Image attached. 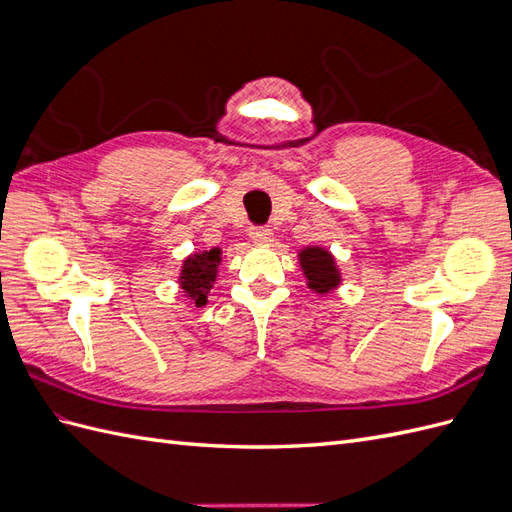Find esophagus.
I'll use <instances>...</instances> for the list:
<instances>
[{
	"mask_svg": "<svg viewBox=\"0 0 512 512\" xmlns=\"http://www.w3.org/2000/svg\"><path fill=\"white\" fill-rule=\"evenodd\" d=\"M250 239L256 245H269L273 241V232L271 228H265V226H254L250 228Z\"/></svg>",
	"mask_w": 512,
	"mask_h": 512,
	"instance_id": "obj_1",
	"label": "esophagus"
}]
</instances>
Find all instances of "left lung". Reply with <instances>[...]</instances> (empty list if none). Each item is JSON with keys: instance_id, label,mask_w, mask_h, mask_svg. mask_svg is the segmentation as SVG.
<instances>
[{"instance_id": "1", "label": "left lung", "mask_w": 512, "mask_h": 512, "mask_svg": "<svg viewBox=\"0 0 512 512\" xmlns=\"http://www.w3.org/2000/svg\"><path fill=\"white\" fill-rule=\"evenodd\" d=\"M307 288L320 297L342 286V271L337 267L335 256L322 245H307L297 252Z\"/></svg>"}]
</instances>
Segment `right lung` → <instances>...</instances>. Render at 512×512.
Masks as SVG:
<instances>
[{
    "label": "right lung",
    "instance_id": "obj_1",
    "mask_svg": "<svg viewBox=\"0 0 512 512\" xmlns=\"http://www.w3.org/2000/svg\"><path fill=\"white\" fill-rule=\"evenodd\" d=\"M220 265H222L220 247H211V250L185 256L177 277L183 297L190 299V303H194L196 307H205L209 303L207 294L215 284Z\"/></svg>",
    "mask_w": 512,
    "mask_h": 512
}]
</instances>
